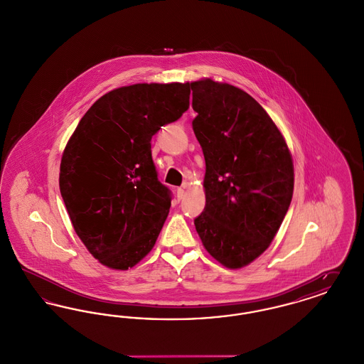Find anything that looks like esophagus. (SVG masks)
<instances>
[{
    "label": "esophagus",
    "instance_id": "obj_1",
    "mask_svg": "<svg viewBox=\"0 0 364 364\" xmlns=\"http://www.w3.org/2000/svg\"><path fill=\"white\" fill-rule=\"evenodd\" d=\"M184 198V187L183 188H177V200H181Z\"/></svg>",
    "mask_w": 364,
    "mask_h": 364
}]
</instances>
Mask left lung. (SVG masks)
I'll return each instance as SVG.
<instances>
[{
    "instance_id": "1",
    "label": "left lung",
    "mask_w": 364,
    "mask_h": 364,
    "mask_svg": "<svg viewBox=\"0 0 364 364\" xmlns=\"http://www.w3.org/2000/svg\"><path fill=\"white\" fill-rule=\"evenodd\" d=\"M192 122L206 161V206L195 218L208 254L240 269L273 242L294 195L285 139L250 94L228 83H191Z\"/></svg>"
}]
</instances>
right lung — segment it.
Instances as JSON below:
<instances>
[{
  "label": "right lung",
  "instance_id": "right-lung-1",
  "mask_svg": "<svg viewBox=\"0 0 364 364\" xmlns=\"http://www.w3.org/2000/svg\"><path fill=\"white\" fill-rule=\"evenodd\" d=\"M190 83L116 88L92 105L60 165L76 235L102 264L128 270L154 247L172 192L156 176L151 138L190 107Z\"/></svg>",
  "mask_w": 364,
  "mask_h": 364
}]
</instances>
